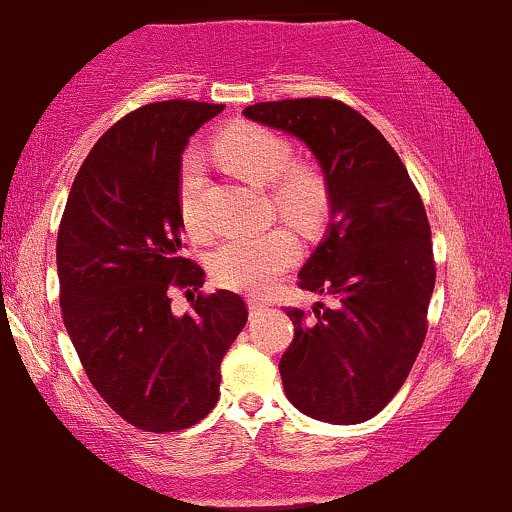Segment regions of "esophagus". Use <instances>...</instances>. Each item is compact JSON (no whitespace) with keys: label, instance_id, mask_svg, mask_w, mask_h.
Here are the masks:
<instances>
[{"label":"esophagus","instance_id":"1","mask_svg":"<svg viewBox=\"0 0 512 512\" xmlns=\"http://www.w3.org/2000/svg\"><path fill=\"white\" fill-rule=\"evenodd\" d=\"M266 311V304L258 302V299H249V314L251 316H261Z\"/></svg>","mask_w":512,"mask_h":512}]
</instances>
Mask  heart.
<instances>
[{"label": "heart", "instance_id": "b5f03b06", "mask_svg": "<svg viewBox=\"0 0 512 512\" xmlns=\"http://www.w3.org/2000/svg\"><path fill=\"white\" fill-rule=\"evenodd\" d=\"M213 158L258 189H270L275 213L299 230H318L330 213V191L323 174L309 165H294V150L266 126L234 124L215 138ZM203 158L189 153L179 179V213L191 232H203ZM297 239L290 232L237 234L210 256V273L222 287L258 294L297 261Z\"/></svg>", "mask_w": 512, "mask_h": 512}]
</instances>
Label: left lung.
<instances>
[{
	"label": "left lung",
	"mask_w": 512,
	"mask_h": 512,
	"mask_svg": "<svg viewBox=\"0 0 512 512\" xmlns=\"http://www.w3.org/2000/svg\"><path fill=\"white\" fill-rule=\"evenodd\" d=\"M244 117L299 138L330 191L328 230L299 287L335 306L285 309L294 323L280 359L285 395L318 422L362 424L395 398L422 350L436 285L424 203L381 131L345 102H258Z\"/></svg>",
	"instance_id": "left-lung-1"
}]
</instances>
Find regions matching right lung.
<instances>
[{"mask_svg": "<svg viewBox=\"0 0 512 512\" xmlns=\"http://www.w3.org/2000/svg\"><path fill=\"white\" fill-rule=\"evenodd\" d=\"M222 105L165 100L110 126L69 191L57 234L59 304L88 381L143 431L189 429L220 398V362L246 326L244 299L218 290L177 316L172 287L203 285L184 256L182 153Z\"/></svg>", "mask_w": 512, "mask_h": 512, "instance_id": "add662e5", "label": "right lung"}]
</instances>
